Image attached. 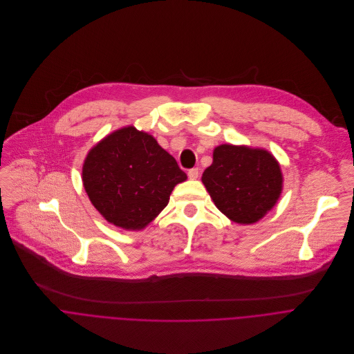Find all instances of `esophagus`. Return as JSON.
Returning a JSON list of instances; mask_svg holds the SVG:
<instances>
[{
  "instance_id": "esophagus-1",
  "label": "esophagus",
  "mask_w": 354,
  "mask_h": 354,
  "mask_svg": "<svg viewBox=\"0 0 354 354\" xmlns=\"http://www.w3.org/2000/svg\"><path fill=\"white\" fill-rule=\"evenodd\" d=\"M198 176H199L198 169H191V170H188V178H189V180H196Z\"/></svg>"
}]
</instances>
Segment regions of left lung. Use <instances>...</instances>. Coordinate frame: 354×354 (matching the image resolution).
Instances as JSON below:
<instances>
[{"instance_id": "1", "label": "left lung", "mask_w": 354, "mask_h": 354, "mask_svg": "<svg viewBox=\"0 0 354 354\" xmlns=\"http://www.w3.org/2000/svg\"><path fill=\"white\" fill-rule=\"evenodd\" d=\"M202 183L225 216L252 225L276 205L283 174L266 149L223 144L214 149V162L203 171Z\"/></svg>"}]
</instances>
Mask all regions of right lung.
<instances>
[{"mask_svg":"<svg viewBox=\"0 0 354 354\" xmlns=\"http://www.w3.org/2000/svg\"><path fill=\"white\" fill-rule=\"evenodd\" d=\"M187 180L176 159L148 132L127 125L88 152L84 188L99 214L129 232L145 229L167 206L174 187Z\"/></svg>","mask_w":354,"mask_h":354,"instance_id":"add662e5","label":"right lung"}]
</instances>
